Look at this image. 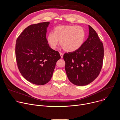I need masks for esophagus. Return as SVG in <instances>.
<instances>
[{
    "label": "esophagus",
    "instance_id": "obj_1",
    "mask_svg": "<svg viewBox=\"0 0 120 120\" xmlns=\"http://www.w3.org/2000/svg\"><path fill=\"white\" fill-rule=\"evenodd\" d=\"M60 56H61V58H63V53H61V52H60Z\"/></svg>",
    "mask_w": 120,
    "mask_h": 120
}]
</instances>
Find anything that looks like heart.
Masks as SVG:
<instances>
[{
	"label": "heart",
	"mask_w": 120,
	"mask_h": 120,
	"mask_svg": "<svg viewBox=\"0 0 120 120\" xmlns=\"http://www.w3.org/2000/svg\"><path fill=\"white\" fill-rule=\"evenodd\" d=\"M85 38L84 29L81 26L61 25L53 29V33H49L46 38L48 44L52 49H55L60 44L68 52L79 49L83 44Z\"/></svg>",
	"instance_id": "1"
}]
</instances>
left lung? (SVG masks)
<instances>
[{"mask_svg":"<svg viewBox=\"0 0 120 120\" xmlns=\"http://www.w3.org/2000/svg\"><path fill=\"white\" fill-rule=\"evenodd\" d=\"M89 36L82 46L63 58L67 77L73 84L83 86L92 82L99 75L102 66L104 50L97 33L90 26Z\"/></svg>","mask_w":120,"mask_h":120,"instance_id":"obj_1","label":"left lung"}]
</instances>
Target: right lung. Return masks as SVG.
Listing matches in <instances>:
<instances>
[{"instance_id":"right-lung-1","label":"right lung","mask_w":120,"mask_h":120,"mask_svg":"<svg viewBox=\"0 0 120 120\" xmlns=\"http://www.w3.org/2000/svg\"><path fill=\"white\" fill-rule=\"evenodd\" d=\"M50 22L31 25L22 32L15 44V57L22 75L37 85L47 83L52 77L61 56L51 48L46 34Z\"/></svg>"}]
</instances>
